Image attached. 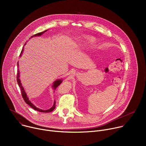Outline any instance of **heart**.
<instances>
[{
  "label": "heart",
  "instance_id": "1",
  "mask_svg": "<svg viewBox=\"0 0 146 146\" xmlns=\"http://www.w3.org/2000/svg\"><path fill=\"white\" fill-rule=\"evenodd\" d=\"M95 43L96 39L95 37L88 35H85L80 41L79 46L81 47H89Z\"/></svg>",
  "mask_w": 146,
  "mask_h": 146
}]
</instances>
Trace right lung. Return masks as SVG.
<instances>
[{"instance_id": "obj_1", "label": "right lung", "mask_w": 146, "mask_h": 146, "mask_svg": "<svg viewBox=\"0 0 146 146\" xmlns=\"http://www.w3.org/2000/svg\"><path fill=\"white\" fill-rule=\"evenodd\" d=\"M48 31V30H46V31H43V32H41L36 33V34L34 35L33 36H31V37H35V36H41V35H43V33H45L46 31ZM23 51H24V47H23V48L22 49L21 52V54H20V55H19L20 56L22 55V54H23ZM18 64H18V62H17V66H18V68L19 67ZM18 70H19V69H18V70H17V81L18 84V86H19V88H20V89H21V91L22 96H23L24 100H25V103H27V104H28V105H29V106H31V107L32 108H33L34 110L37 111H39V112H42V113H50V112H51L52 111H53V110L55 109V101H54V105L52 106V107L51 108H50V109H48V110H42V109H38V108H36L32 103H31V102L29 100V98H28V96H27V94H26V92H25V90H24V87H23V86H22V84H21V81H20V79H19V71ZM62 82V80H61V79H59V80L58 79V80H56V81H55L54 82L53 85H52V88L54 89V90H56V88L61 84Z\"/></svg>"}]
</instances>
